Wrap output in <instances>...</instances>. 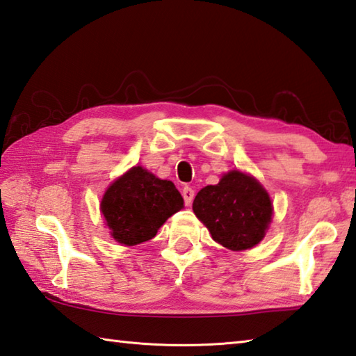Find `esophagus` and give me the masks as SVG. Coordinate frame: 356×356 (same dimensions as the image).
<instances>
[{"label":"esophagus","instance_id":"obj_1","mask_svg":"<svg viewBox=\"0 0 356 356\" xmlns=\"http://www.w3.org/2000/svg\"><path fill=\"white\" fill-rule=\"evenodd\" d=\"M193 197H195V192H193L192 187H184L183 188V198H184L186 206H191L192 204Z\"/></svg>","mask_w":356,"mask_h":356}]
</instances>
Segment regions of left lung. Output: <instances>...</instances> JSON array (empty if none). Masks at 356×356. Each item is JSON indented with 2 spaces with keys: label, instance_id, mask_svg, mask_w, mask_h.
Listing matches in <instances>:
<instances>
[{
  "label": "left lung",
  "instance_id": "left-lung-1",
  "mask_svg": "<svg viewBox=\"0 0 356 356\" xmlns=\"http://www.w3.org/2000/svg\"><path fill=\"white\" fill-rule=\"evenodd\" d=\"M192 207L215 241L235 252L257 245L273 213L266 188L239 170L224 173L218 184L201 188Z\"/></svg>",
  "mask_w": 356,
  "mask_h": 356
}]
</instances>
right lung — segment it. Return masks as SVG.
<instances>
[{
  "mask_svg": "<svg viewBox=\"0 0 356 356\" xmlns=\"http://www.w3.org/2000/svg\"><path fill=\"white\" fill-rule=\"evenodd\" d=\"M175 184L135 165L108 186L101 212L115 241L136 245L156 235L169 216L183 209Z\"/></svg>",
  "mask_w": 356,
  "mask_h": 356,
  "instance_id": "obj_1",
  "label": "right lung"
}]
</instances>
